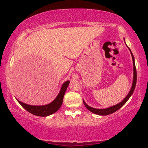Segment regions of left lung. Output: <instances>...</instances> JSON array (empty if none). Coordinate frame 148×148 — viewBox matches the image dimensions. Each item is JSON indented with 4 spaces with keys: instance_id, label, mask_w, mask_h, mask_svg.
I'll return each mask as SVG.
<instances>
[{
    "instance_id": "1",
    "label": "left lung",
    "mask_w": 148,
    "mask_h": 148,
    "mask_svg": "<svg viewBox=\"0 0 148 148\" xmlns=\"http://www.w3.org/2000/svg\"><path fill=\"white\" fill-rule=\"evenodd\" d=\"M128 47V46H127ZM129 48V51L131 52V56H132V59H133V83H132V86H131V88L130 91H129V94H127V96L125 97V98L123 99L122 100V102H119V104H117L116 105H114V106H112L110 107H108V108H103V109H98V108H92L90 106H88V104L85 102L84 100H83L84 102V104L85 105V106L88 108V110H89L90 112H92L93 113L96 114H98V115H108V114H110L112 113L116 112V110H118L120 109L121 107H122L123 105H124L125 103L127 102V100H129V98L131 96V95L133 94V92H134L135 88V86H136V82H137V71H136V67H135V58L134 56L133 55V53L131 52L130 48Z\"/></svg>"
}]
</instances>
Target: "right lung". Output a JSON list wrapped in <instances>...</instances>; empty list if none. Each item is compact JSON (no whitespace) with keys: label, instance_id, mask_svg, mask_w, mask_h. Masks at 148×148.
<instances>
[{"label":"right lung","instance_id":"obj_1","mask_svg":"<svg viewBox=\"0 0 148 148\" xmlns=\"http://www.w3.org/2000/svg\"><path fill=\"white\" fill-rule=\"evenodd\" d=\"M69 83V81H66L65 82L62 84L57 96L52 102H50L48 104L42 105V106H33V105L27 104L23 102H21V101L18 100L17 99V100L26 110L32 114L36 115V116H49V115H51L54 114V112H56L60 108L62 104V101H63V97Z\"/></svg>","mask_w":148,"mask_h":148}]
</instances>
